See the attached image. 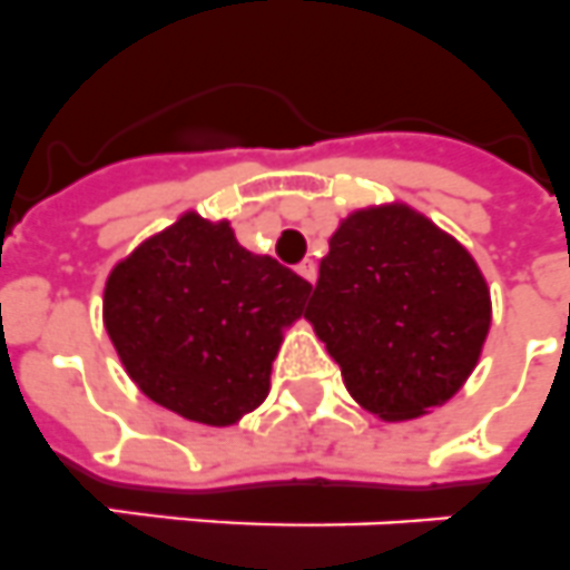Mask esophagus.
Returning a JSON list of instances; mask_svg holds the SVG:
<instances>
[{
    "label": "esophagus",
    "instance_id": "34e87169",
    "mask_svg": "<svg viewBox=\"0 0 570 570\" xmlns=\"http://www.w3.org/2000/svg\"><path fill=\"white\" fill-rule=\"evenodd\" d=\"M295 269H298L301 277H307L309 284H315V277H318V269H315L313 261H301L298 266H295Z\"/></svg>",
    "mask_w": 570,
    "mask_h": 570
}]
</instances>
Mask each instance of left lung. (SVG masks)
I'll return each instance as SVG.
<instances>
[{"label": "left lung", "instance_id": "1", "mask_svg": "<svg viewBox=\"0 0 570 570\" xmlns=\"http://www.w3.org/2000/svg\"><path fill=\"white\" fill-rule=\"evenodd\" d=\"M358 405L411 420L472 374L490 293L470 252L409 208L342 223L304 313Z\"/></svg>", "mask_w": 570, "mask_h": 570}]
</instances>
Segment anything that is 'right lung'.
I'll use <instances>...</instances> for the list:
<instances>
[{
    "label": "right lung",
    "instance_id": "obj_1",
    "mask_svg": "<svg viewBox=\"0 0 570 570\" xmlns=\"http://www.w3.org/2000/svg\"><path fill=\"white\" fill-rule=\"evenodd\" d=\"M313 286L234 240L228 223L185 214L112 269L104 324L153 403L228 425L269 394L281 327Z\"/></svg>",
    "mask_w": 570,
    "mask_h": 570
}]
</instances>
